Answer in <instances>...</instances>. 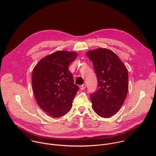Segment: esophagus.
<instances>
[{
  "label": "esophagus",
  "mask_w": 156,
  "mask_h": 156,
  "mask_svg": "<svg viewBox=\"0 0 156 156\" xmlns=\"http://www.w3.org/2000/svg\"><path fill=\"white\" fill-rule=\"evenodd\" d=\"M86 87V84H82V85H81L80 86V88L81 90H83Z\"/></svg>",
  "instance_id": "obj_1"
}]
</instances>
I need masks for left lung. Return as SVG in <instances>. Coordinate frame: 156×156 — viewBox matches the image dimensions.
<instances>
[{"instance_id":"left-lung-1","label":"left lung","mask_w":156,"mask_h":156,"mask_svg":"<svg viewBox=\"0 0 156 156\" xmlns=\"http://www.w3.org/2000/svg\"><path fill=\"white\" fill-rule=\"evenodd\" d=\"M86 55L93 62L98 78V90L91 94L94 112L100 117L114 115L122 106L128 90V73L125 65L112 51L99 48Z\"/></svg>"}]
</instances>
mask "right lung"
<instances>
[{"label":"right lung","instance_id":"right-lung-1","mask_svg":"<svg viewBox=\"0 0 156 156\" xmlns=\"http://www.w3.org/2000/svg\"><path fill=\"white\" fill-rule=\"evenodd\" d=\"M75 52L56 51L42 58L32 73V87L39 107L54 118L67 114L79 87L74 83L69 65Z\"/></svg>","mask_w":156,"mask_h":156}]
</instances>
